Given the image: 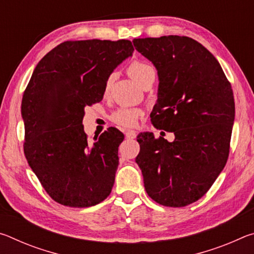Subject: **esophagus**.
Wrapping results in <instances>:
<instances>
[{
  "label": "esophagus",
  "mask_w": 254,
  "mask_h": 254,
  "mask_svg": "<svg viewBox=\"0 0 254 254\" xmlns=\"http://www.w3.org/2000/svg\"><path fill=\"white\" fill-rule=\"evenodd\" d=\"M126 136H127V139H134V137L136 136V133L133 130H128L126 132Z\"/></svg>",
  "instance_id": "1"
}]
</instances>
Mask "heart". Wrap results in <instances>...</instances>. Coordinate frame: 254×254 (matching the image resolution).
Here are the masks:
<instances>
[{
  "label": "heart",
  "mask_w": 254,
  "mask_h": 254,
  "mask_svg": "<svg viewBox=\"0 0 254 254\" xmlns=\"http://www.w3.org/2000/svg\"><path fill=\"white\" fill-rule=\"evenodd\" d=\"M127 74L131 76V78L136 81L140 86H143L145 81H147L150 77L156 75L153 67L149 64L144 62H140V60H135L132 62L127 67ZM112 81V76L105 81V87L104 93L107 94L110 89V84ZM143 114V111L137 107H120L119 110L114 112L111 115V120L114 124H117L118 127H121L124 128L133 127L136 126L137 121L141 115Z\"/></svg>",
  "instance_id": "heart-1"
}]
</instances>
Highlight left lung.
I'll return each mask as SVG.
<instances>
[{
  "label": "left lung",
  "mask_w": 254,
  "mask_h": 254,
  "mask_svg": "<svg viewBox=\"0 0 254 254\" xmlns=\"http://www.w3.org/2000/svg\"><path fill=\"white\" fill-rule=\"evenodd\" d=\"M135 49L158 70L153 127L174 132L175 140L137 135L135 158L149 197L169 207L201 198L224 168L235 117L231 83L220 63L189 37L133 39Z\"/></svg>",
  "instance_id": "8db88e82"
}]
</instances>
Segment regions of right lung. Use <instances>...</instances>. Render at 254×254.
<instances>
[{"label": "right lung", "instance_id": "1", "mask_svg": "<svg viewBox=\"0 0 254 254\" xmlns=\"http://www.w3.org/2000/svg\"><path fill=\"white\" fill-rule=\"evenodd\" d=\"M134 48L130 40L65 41L34 68L21 104L23 150L51 198L89 207L111 194L124 134L109 127L89 142L85 107L101 102L105 81Z\"/></svg>", "mask_w": 254, "mask_h": 254}]
</instances>
